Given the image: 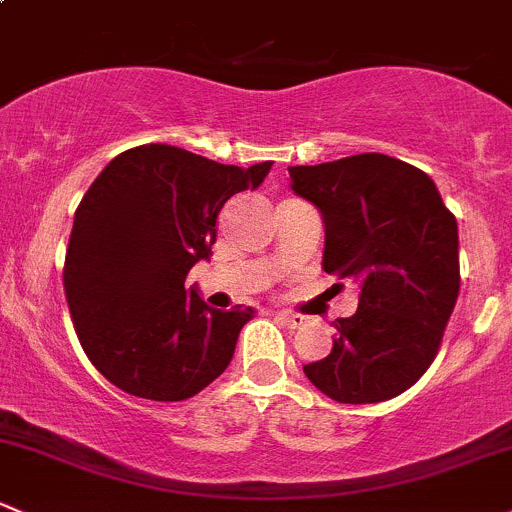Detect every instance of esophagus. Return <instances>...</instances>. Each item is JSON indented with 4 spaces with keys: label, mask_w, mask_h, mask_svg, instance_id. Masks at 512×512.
Wrapping results in <instances>:
<instances>
[{
    "label": "esophagus",
    "mask_w": 512,
    "mask_h": 512,
    "mask_svg": "<svg viewBox=\"0 0 512 512\" xmlns=\"http://www.w3.org/2000/svg\"><path fill=\"white\" fill-rule=\"evenodd\" d=\"M278 322L288 329H300L302 324L307 322L305 315H298V312H278Z\"/></svg>",
    "instance_id": "1"
}]
</instances>
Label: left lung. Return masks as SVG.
<instances>
[{"label":"left lung","instance_id":"1","mask_svg":"<svg viewBox=\"0 0 512 512\" xmlns=\"http://www.w3.org/2000/svg\"><path fill=\"white\" fill-rule=\"evenodd\" d=\"M290 188L324 219L329 276L359 285L332 354L302 366L337 403L395 398L430 368L459 295V234L430 175L383 153L293 166Z\"/></svg>","mask_w":512,"mask_h":512}]
</instances>
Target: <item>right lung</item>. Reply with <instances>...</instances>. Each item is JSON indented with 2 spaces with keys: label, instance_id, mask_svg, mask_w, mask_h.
I'll return each instance as SVG.
<instances>
[{
  "label": "right lung",
  "instance_id": "right-lung-1",
  "mask_svg": "<svg viewBox=\"0 0 512 512\" xmlns=\"http://www.w3.org/2000/svg\"><path fill=\"white\" fill-rule=\"evenodd\" d=\"M271 166L144 144L97 175L75 210L63 285L82 349L109 383L178 403L222 376L254 310L207 307L185 278L210 258L229 197L256 190Z\"/></svg>",
  "mask_w": 512,
  "mask_h": 512
}]
</instances>
